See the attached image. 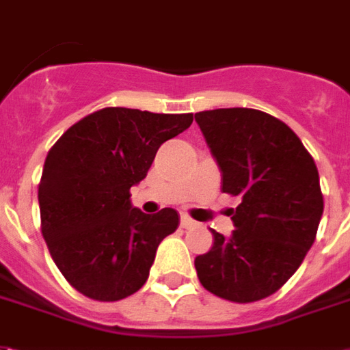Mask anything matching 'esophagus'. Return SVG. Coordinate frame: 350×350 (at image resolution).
I'll use <instances>...</instances> for the list:
<instances>
[{"label":"esophagus","mask_w":350,"mask_h":350,"mask_svg":"<svg viewBox=\"0 0 350 350\" xmlns=\"http://www.w3.org/2000/svg\"><path fill=\"white\" fill-rule=\"evenodd\" d=\"M193 226H196V221H193L190 216H185V214L180 216V228H183V229H192Z\"/></svg>","instance_id":"esophagus-1"}]
</instances>
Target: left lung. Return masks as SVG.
<instances>
[{
	"instance_id": "obj_1",
	"label": "left lung",
	"mask_w": 350,
	"mask_h": 350,
	"mask_svg": "<svg viewBox=\"0 0 350 350\" xmlns=\"http://www.w3.org/2000/svg\"><path fill=\"white\" fill-rule=\"evenodd\" d=\"M221 172V192L241 203L234 231L196 257L201 285L216 297L246 304L276 293L315 241L325 201L317 165L283 121L252 108L196 113Z\"/></svg>"
}]
</instances>
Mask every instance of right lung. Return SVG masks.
<instances>
[{
    "label": "right lung",
    "instance_id": "obj_1",
    "mask_svg": "<svg viewBox=\"0 0 350 350\" xmlns=\"http://www.w3.org/2000/svg\"><path fill=\"white\" fill-rule=\"evenodd\" d=\"M192 121V113L104 108L48 150L40 231L61 274L83 297L116 302L147 282L158 244L178 228V214H144L130 203V188L147 177L160 145Z\"/></svg>",
    "mask_w": 350,
    "mask_h": 350
}]
</instances>
